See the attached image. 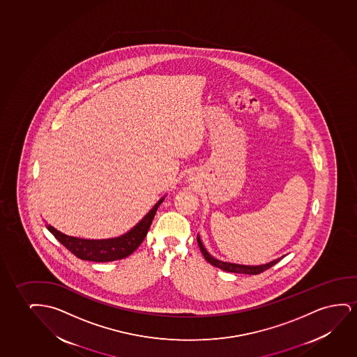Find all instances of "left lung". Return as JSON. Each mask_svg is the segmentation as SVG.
I'll list each match as a JSON object with an SVG mask.
<instances>
[{
    "mask_svg": "<svg viewBox=\"0 0 357 357\" xmlns=\"http://www.w3.org/2000/svg\"><path fill=\"white\" fill-rule=\"evenodd\" d=\"M197 244L200 246L201 252L204 255L206 261L210 262L212 266L218 267V268L227 271V272H231V273H244V274H259L264 272L266 269H269L273 267L274 264H278L280 259H274L272 262L267 264H262V266H241V264H227V262H222L218 259H213L207 251H206L204 245L201 243L200 238L197 236ZM283 259V257H282Z\"/></svg>",
    "mask_w": 357,
    "mask_h": 357,
    "instance_id": "1",
    "label": "left lung"
}]
</instances>
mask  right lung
Returning a JSON list of instances; mask_svg holds the SVG:
<instances>
[{
  "instance_id": "obj_1",
  "label": "right lung",
  "mask_w": 357,
  "mask_h": 357,
  "mask_svg": "<svg viewBox=\"0 0 357 357\" xmlns=\"http://www.w3.org/2000/svg\"><path fill=\"white\" fill-rule=\"evenodd\" d=\"M162 201H158L155 207L147 213L137 225H135L127 234L106 240H86L73 238L54 229L51 225H46L47 229L54 235V238L69 250L78 259L93 261V262H109L116 259H122L132 254L145 239L147 231L150 229L152 220L156 215L158 206Z\"/></svg>"
}]
</instances>
